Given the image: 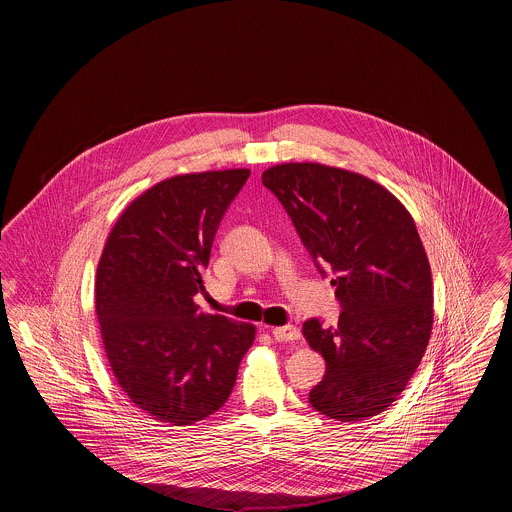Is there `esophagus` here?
<instances>
[{
	"label": "esophagus",
	"instance_id": "34e87169",
	"mask_svg": "<svg viewBox=\"0 0 512 512\" xmlns=\"http://www.w3.org/2000/svg\"><path fill=\"white\" fill-rule=\"evenodd\" d=\"M270 332H272V338L276 341H295L301 338L299 330H297L295 326H292V324H288V326H276V328H272Z\"/></svg>",
	"mask_w": 512,
	"mask_h": 512
}]
</instances>
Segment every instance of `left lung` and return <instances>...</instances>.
Segmentation results:
<instances>
[{"mask_svg": "<svg viewBox=\"0 0 512 512\" xmlns=\"http://www.w3.org/2000/svg\"><path fill=\"white\" fill-rule=\"evenodd\" d=\"M263 184L292 217L318 270L334 274L336 328L317 318L303 336L326 361L311 393L341 422L386 411L407 388L434 324L432 270L405 205L363 174L320 163H282Z\"/></svg>", "mask_w": 512, "mask_h": 512, "instance_id": "1", "label": "left lung"}]
</instances>
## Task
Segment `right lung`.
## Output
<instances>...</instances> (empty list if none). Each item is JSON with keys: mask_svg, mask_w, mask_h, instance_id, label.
I'll use <instances>...</instances> for the list:
<instances>
[{"mask_svg": "<svg viewBox=\"0 0 512 512\" xmlns=\"http://www.w3.org/2000/svg\"><path fill=\"white\" fill-rule=\"evenodd\" d=\"M247 169L190 172L138 195L111 228L96 274L103 349L147 416L190 426L219 411L255 326L195 305L220 219Z\"/></svg>", "mask_w": 512, "mask_h": 512, "instance_id": "1", "label": "right lung"}]
</instances>
